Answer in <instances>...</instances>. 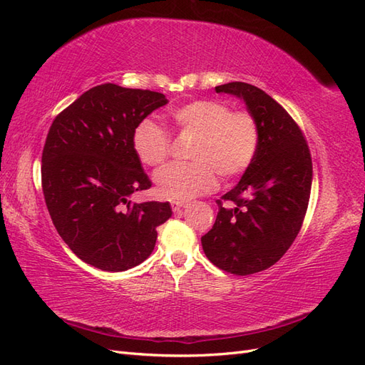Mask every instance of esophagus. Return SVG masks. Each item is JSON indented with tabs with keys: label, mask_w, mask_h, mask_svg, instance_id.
Here are the masks:
<instances>
[{
	"label": "esophagus",
	"mask_w": 365,
	"mask_h": 365,
	"mask_svg": "<svg viewBox=\"0 0 365 365\" xmlns=\"http://www.w3.org/2000/svg\"><path fill=\"white\" fill-rule=\"evenodd\" d=\"M170 205H172V210L175 213H178V212H181V208L185 205V202L184 201H172L170 202Z\"/></svg>",
	"instance_id": "obj_1"
}]
</instances>
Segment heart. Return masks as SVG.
Here are the masks:
<instances>
[{
  "label": "heart",
  "mask_w": 365,
  "mask_h": 365,
  "mask_svg": "<svg viewBox=\"0 0 365 365\" xmlns=\"http://www.w3.org/2000/svg\"><path fill=\"white\" fill-rule=\"evenodd\" d=\"M175 128L195 135L190 163H175L155 173L157 192L168 200H190L213 189L216 173L236 178L252 164L260 146L257 117L216 98H197L170 113ZM132 148L138 160L157 168L169 157L170 140L150 118L141 120L132 132Z\"/></svg>",
  "instance_id": "1"
}]
</instances>
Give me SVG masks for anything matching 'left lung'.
<instances>
[{
    "label": "left lung",
    "mask_w": 365,
    "mask_h": 365,
    "mask_svg": "<svg viewBox=\"0 0 365 365\" xmlns=\"http://www.w3.org/2000/svg\"><path fill=\"white\" fill-rule=\"evenodd\" d=\"M215 90L245 102L259 120L260 146L235 189L216 201L219 212L201 237L202 250L217 268L250 275L279 262L302 228L312 187L311 152L294 118L260 88L230 82Z\"/></svg>",
    "instance_id": "left-lung-1"
}]
</instances>
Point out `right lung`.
I'll list each match as a JSON object with an SVG mask.
<instances>
[{
  "label": "right lung",
  "mask_w": 365,
  "mask_h": 365,
  "mask_svg": "<svg viewBox=\"0 0 365 365\" xmlns=\"http://www.w3.org/2000/svg\"><path fill=\"white\" fill-rule=\"evenodd\" d=\"M168 103L164 94L103 83L53 120L42 150V192L54 227L85 263L126 271L155 248L169 202L135 204L152 185L132 148V132Z\"/></svg>",
  "instance_id": "obj_1"
}]
</instances>
